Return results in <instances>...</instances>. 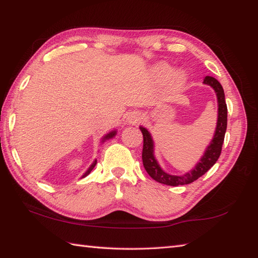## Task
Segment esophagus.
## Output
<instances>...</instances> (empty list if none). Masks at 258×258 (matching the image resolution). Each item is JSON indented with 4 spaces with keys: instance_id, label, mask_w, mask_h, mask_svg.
<instances>
[{
    "instance_id": "1",
    "label": "esophagus",
    "mask_w": 258,
    "mask_h": 258,
    "mask_svg": "<svg viewBox=\"0 0 258 258\" xmlns=\"http://www.w3.org/2000/svg\"><path fill=\"white\" fill-rule=\"evenodd\" d=\"M140 120V114L139 113H134V114H131V116H129V118H128V121L129 122H131V123H136V122H138Z\"/></svg>"
}]
</instances>
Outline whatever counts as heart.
I'll use <instances>...</instances> for the list:
<instances>
[{"label": "heart", "instance_id": "obj_1", "mask_svg": "<svg viewBox=\"0 0 258 258\" xmlns=\"http://www.w3.org/2000/svg\"><path fill=\"white\" fill-rule=\"evenodd\" d=\"M158 74L161 77H168L171 74V68L167 65L160 66L158 68ZM174 82L176 84H182L183 82H184V77H183V75H181V74H177V75L174 76Z\"/></svg>", "mask_w": 258, "mask_h": 258}]
</instances>
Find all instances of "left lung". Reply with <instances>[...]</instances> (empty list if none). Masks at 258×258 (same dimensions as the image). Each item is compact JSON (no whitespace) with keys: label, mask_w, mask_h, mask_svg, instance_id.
<instances>
[{"label":"left lung","mask_w":258,"mask_h":258,"mask_svg":"<svg viewBox=\"0 0 258 258\" xmlns=\"http://www.w3.org/2000/svg\"><path fill=\"white\" fill-rule=\"evenodd\" d=\"M204 84L210 85L211 87H213V89L215 90L217 96V102H219V117H217L216 130L213 140L211 141L210 146L207 148L204 156L200 160V162L196 165V168L190 171V172L180 176L165 173L164 171L160 168L157 160L154 159L153 141L151 138V135L149 134V131L146 128L140 127L142 136H144L142 162H144V167L148 174L159 183L172 186L190 184V183L198 180L200 176H202L205 172H208V171L215 164L217 159L220 158L227 125V106L225 102V95L222 85L217 82L214 77L207 76L204 78Z\"/></svg>","instance_id":"obj_1"}]
</instances>
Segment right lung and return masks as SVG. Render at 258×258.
Here are the masks:
<instances>
[{"instance_id":"obj_1","label":"right lung","mask_w":258,"mask_h":258,"mask_svg":"<svg viewBox=\"0 0 258 258\" xmlns=\"http://www.w3.org/2000/svg\"><path fill=\"white\" fill-rule=\"evenodd\" d=\"M114 135H116V131H112V133H110V134H108L107 136H105L104 137V140H106V139H109V138H111V137H113ZM104 140H102V141H104ZM96 163H97V161H96V160H95V161H94V163L93 164H91L90 165V168L87 170V172H86L84 175H83V177L84 176H87L90 172H91V170H93L94 168H95V165H96Z\"/></svg>"}]
</instances>
